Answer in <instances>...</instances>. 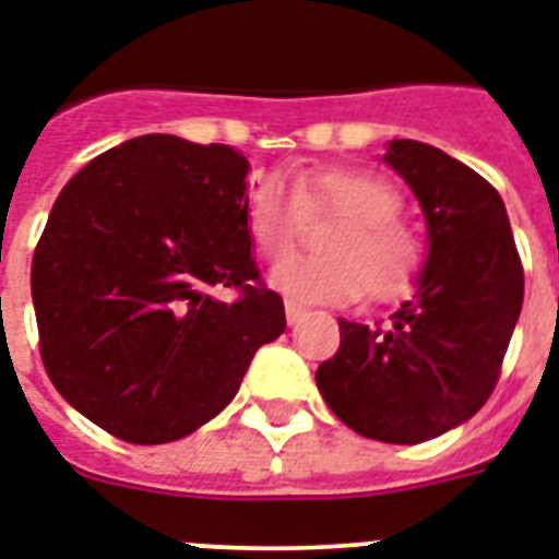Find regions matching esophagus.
Returning <instances> with one entry per match:
<instances>
[{
    "label": "esophagus",
    "instance_id": "obj_1",
    "mask_svg": "<svg viewBox=\"0 0 559 559\" xmlns=\"http://www.w3.org/2000/svg\"><path fill=\"white\" fill-rule=\"evenodd\" d=\"M284 313H287V322L296 324L301 316H305V307L296 305V301H284Z\"/></svg>",
    "mask_w": 559,
    "mask_h": 559
}]
</instances>
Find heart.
I'll return each mask as SVG.
<instances>
[{"label":"heart","instance_id":"1","mask_svg":"<svg viewBox=\"0 0 559 559\" xmlns=\"http://www.w3.org/2000/svg\"><path fill=\"white\" fill-rule=\"evenodd\" d=\"M403 197L389 179L354 168L298 174L289 188L266 179L254 188L246 226L254 252L278 261L296 249L305 223L336 219L316 249V258H287L272 270V287L293 301H397L424 272L426 243L400 217Z\"/></svg>","mask_w":559,"mask_h":559}]
</instances>
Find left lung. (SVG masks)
I'll use <instances>...</instances> for the list:
<instances>
[{
	"instance_id": "obj_1",
	"label": "left lung",
	"mask_w": 559,
	"mask_h": 559,
	"mask_svg": "<svg viewBox=\"0 0 559 559\" xmlns=\"http://www.w3.org/2000/svg\"><path fill=\"white\" fill-rule=\"evenodd\" d=\"M385 162L429 226L417 293L385 324L342 322L316 371L324 403L354 432L420 443L464 424L493 394L525 293L508 211L490 182L432 144L397 139Z\"/></svg>"
}]
</instances>
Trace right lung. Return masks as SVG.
I'll return each mask as SVG.
<instances>
[{
    "label": "right lung",
    "instance_id": "add662e5",
    "mask_svg": "<svg viewBox=\"0 0 559 559\" xmlns=\"http://www.w3.org/2000/svg\"><path fill=\"white\" fill-rule=\"evenodd\" d=\"M246 174L226 144L139 135L78 170L48 214L31 261L39 357L121 441L168 443L209 424L287 328L249 252ZM217 286L238 296L217 302Z\"/></svg>",
    "mask_w": 559,
    "mask_h": 559
}]
</instances>
